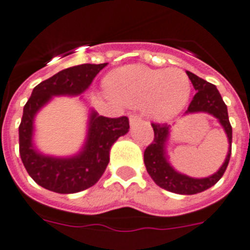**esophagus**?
I'll return each mask as SVG.
<instances>
[{"label":"esophagus","mask_w":250,"mask_h":250,"mask_svg":"<svg viewBox=\"0 0 250 250\" xmlns=\"http://www.w3.org/2000/svg\"><path fill=\"white\" fill-rule=\"evenodd\" d=\"M129 119H130V124H131V125H134V124L142 121V116H140V115H138V114H131V115H130Z\"/></svg>","instance_id":"1"}]
</instances>
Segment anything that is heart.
I'll use <instances>...</instances> for the list:
<instances>
[{
	"label": "heart",
	"mask_w": 250,
	"mask_h": 250,
	"mask_svg": "<svg viewBox=\"0 0 250 250\" xmlns=\"http://www.w3.org/2000/svg\"><path fill=\"white\" fill-rule=\"evenodd\" d=\"M104 86L117 101L143 107L153 119L167 121L176 116L188 101L191 83L180 69H153L127 65L111 72Z\"/></svg>",
	"instance_id": "1"
}]
</instances>
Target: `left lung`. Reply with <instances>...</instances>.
Masks as SVG:
<instances>
[{
  "instance_id": "obj_1",
  "label": "left lung",
  "mask_w": 250,
  "mask_h": 250,
  "mask_svg": "<svg viewBox=\"0 0 250 250\" xmlns=\"http://www.w3.org/2000/svg\"><path fill=\"white\" fill-rule=\"evenodd\" d=\"M187 76L193 84V88L197 92L193 96L192 101L189 102L186 114L208 112V114L214 115L217 120L220 121V124L227 131L230 144L227 159H225L220 169L208 178L197 180V178H191V177L178 173L170 167L169 163L166 159L164 146H166V140H167L168 133H169V125L166 123H151V126L154 130V139L144 150V163H146L149 176L153 178V181L159 187L169 192L180 193V195H195V193L202 192L205 189L210 188L211 186H214L225 173L230 161V154H231L232 129L231 125H230L229 116H228L227 104L223 101V97L219 93L215 84L202 80L191 72H187Z\"/></svg>"
}]
</instances>
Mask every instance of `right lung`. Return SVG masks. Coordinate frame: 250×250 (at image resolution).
I'll list each match as a JSON object with an SVG mask.
<instances>
[{"instance_id": "right-lung-1", "label": "right lung", "mask_w": 250, "mask_h": 250, "mask_svg": "<svg viewBox=\"0 0 250 250\" xmlns=\"http://www.w3.org/2000/svg\"><path fill=\"white\" fill-rule=\"evenodd\" d=\"M106 65L107 63L81 64L61 70L39 83L23 106L19 126V150L27 173L39 186L57 193H76L92 187L107 167L111 146L129 131L126 116L104 117L93 111L87 143L80 155L67 159L45 157L31 144L34 116L42 104L52 96L82 93Z\"/></svg>"}]
</instances>
